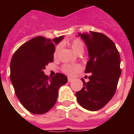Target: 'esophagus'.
Here are the masks:
<instances>
[{
	"instance_id": "1",
	"label": "esophagus",
	"mask_w": 134,
	"mask_h": 134,
	"mask_svg": "<svg viewBox=\"0 0 134 134\" xmlns=\"http://www.w3.org/2000/svg\"><path fill=\"white\" fill-rule=\"evenodd\" d=\"M73 80V79H72V78H70V77H68V81L69 82H72Z\"/></svg>"
}]
</instances>
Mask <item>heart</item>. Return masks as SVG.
<instances>
[{
  "label": "heart",
  "mask_w": 134,
  "mask_h": 134,
  "mask_svg": "<svg viewBox=\"0 0 134 134\" xmlns=\"http://www.w3.org/2000/svg\"><path fill=\"white\" fill-rule=\"evenodd\" d=\"M68 46L72 49L73 52L76 53V54H82L84 52V49H85V46H84L83 42L81 40L79 39H74V40H71L68 42ZM59 51V47H57L55 48V50L54 52V56L57 55ZM80 66L79 65H65L63 67V71L66 74L68 75H72L74 73L76 72H78L80 70Z\"/></svg>",
  "instance_id": "b5f03b06"
}]
</instances>
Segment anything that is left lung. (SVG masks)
I'll return each instance as SVG.
<instances>
[{
    "mask_svg": "<svg viewBox=\"0 0 134 134\" xmlns=\"http://www.w3.org/2000/svg\"><path fill=\"white\" fill-rule=\"evenodd\" d=\"M87 47L89 60L85 73H92L89 81L76 93L80 106L88 111H97L107 105L115 93L121 75L120 55L113 41L100 33L78 34Z\"/></svg>",
    "mask_w": 134,
    "mask_h": 134,
    "instance_id": "8db88e82",
    "label": "left lung"
}]
</instances>
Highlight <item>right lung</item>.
Instances as JSON below:
<instances>
[{"label":"right lung","mask_w":134,"mask_h":134,"mask_svg":"<svg viewBox=\"0 0 134 134\" xmlns=\"http://www.w3.org/2000/svg\"><path fill=\"white\" fill-rule=\"evenodd\" d=\"M64 37H36L22 45L12 57L10 81L21 103L31 113L43 114L49 111L56 103L59 88L68 82L64 74L57 73L49 78L43 72L54 60L55 46Z\"/></svg>","instance_id":"1"}]
</instances>
